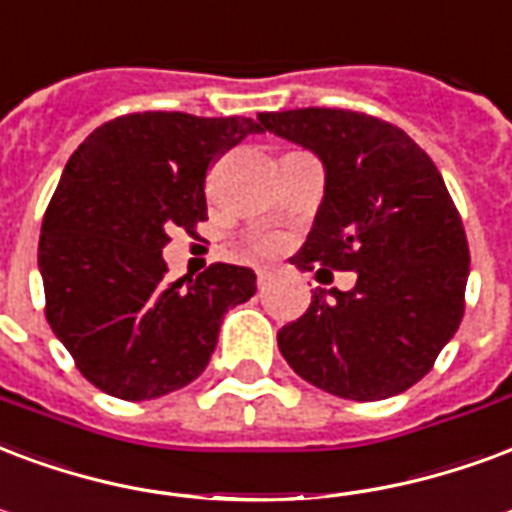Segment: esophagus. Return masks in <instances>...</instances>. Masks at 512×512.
<instances>
[{
  "label": "esophagus",
  "instance_id": "1",
  "mask_svg": "<svg viewBox=\"0 0 512 512\" xmlns=\"http://www.w3.org/2000/svg\"><path fill=\"white\" fill-rule=\"evenodd\" d=\"M274 271L271 268H257V287H268L271 285V279H274Z\"/></svg>",
  "mask_w": 512,
  "mask_h": 512
}]
</instances>
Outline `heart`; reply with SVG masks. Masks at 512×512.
<instances>
[{"label": "heart", "mask_w": 512, "mask_h": 512, "mask_svg": "<svg viewBox=\"0 0 512 512\" xmlns=\"http://www.w3.org/2000/svg\"><path fill=\"white\" fill-rule=\"evenodd\" d=\"M255 249H260V252H276V249H279V238H276V236H257L255 238Z\"/></svg>", "instance_id": "obj_1"}]
</instances>
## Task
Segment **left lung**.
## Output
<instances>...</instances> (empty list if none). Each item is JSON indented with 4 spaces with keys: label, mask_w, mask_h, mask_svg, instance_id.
<instances>
[{
    "label": "left lung",
    "mask_w": 512,
    "mask_h": 512,
    "mask_svg": "<svg viewBox=\"0 0 512 512\" xmlns=\"http://www.w3.org/2000/svg\"><path fill=\"white\" fill-rule=\"evenodd\" d=\"M263 130L314 151L325 195L301 271H355L352 290H314L276 333L298 377L352 401L404 393L431 372L464 317L467 233L437 165L399 127L366 113H260ZM317 271V274H320Z\"/></svg>",
    "instance_id": "1"
}]
</instances>
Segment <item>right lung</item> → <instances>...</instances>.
I'll return each mask as SVG.
<instances>
[{"label": "right lung", "mask_w": 512, "mask_h": 512, "mask_svg": "<svg viewBox=\"0 0 512 512\" xmlns=\"http://www.w3.org/2000/svg\"><path fill=\"white\" fill-rule=\"evenodd\" d=\"M263 132L255 119L146 111L83 140L48 203L37 249L45 317L78 372L108 396L146 401L200 377L227 309L255 295V271L214 263L168 279L173 227L195 236L206 170Z\"/></svg>", "instance_id": "add662e5"}]
</instances>
